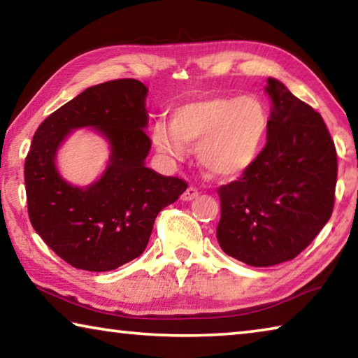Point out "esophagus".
I'll list each match as a JSON object with an SVG mask.
<instances>
[{
	"mask_svg": "<svg viewBox=\"0 0 358 358\" xmlns=\"http://www.w3.org/2000/svg\"><path fill=\"white\" fill-rule=\"evenodd\" d=\"M199 196V189L197 187H194V186H189L187 187V189L181 194V199H183V201H192V199H196Z\"/></svg>",
	"mask_w": 358,
	"mask_h": 358,
	"instance_id": "esophagus-1",
	"label": "esophagus"
}]
</instances>
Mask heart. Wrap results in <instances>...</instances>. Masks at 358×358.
Here are the masks:
<instances>
[{
    "label": "heart",
    "mask_w": 358,
    "mask_h": 358,
    "mask_svg": "<svg viewBox=\"0 0 358 358\" xmlns=\"http://www.w3.org/2000/svg\"><path fill=\"white\" fill-rule=\"evenodd\" d=\"M268 124V112L257 98L208 96L180 104L172 123L157 121L153 142L172 159H183L189 147H197L199 162L211 177L235 178L257 159Z\"/></svg>",
    "instance_id": "heart-1"
}]
</instances>
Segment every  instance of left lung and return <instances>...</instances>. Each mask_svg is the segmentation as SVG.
Instances as JSON below:
<instances>
[{"instance_id": "left-lung-1", "label": "left lung", "mask_w": 358, "mask_h": 358, "mask_svg": "<svg viewBox=\"0 0 358 358\" xmlns=\"http://www.w3.org/2000/svg\"><path fill=\"white\" fill-rule=\"evenodd\" d=\"M266 143L238 180L222 185L216 238L227 256L271 266L308 248L330 220L336 148L320 113L268 78Z\"/></svg>"}]
</instances>
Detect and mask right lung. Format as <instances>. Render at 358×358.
I'll return each mask as SVG.
<instances>
[{
    "label": "right lung",
    "mask_w": 358,
    "mask_h": 358,
    "mask_svg": "<svg viewBox=\"0 0 358 358\" xmlns=\"http://www.w3.org/2000/svg\"><path fill=\"white\" fill-rule=\"evenodd\" d=\"M147 92L136 78L94 85L47 117L33 137L25 159L29 221L76 268L110 271L141 256L157 213L187 187L145 167ZM77 127L98 129L111 143L105 175L88 188L69 185L55 167L59 143Z\"/></svg>",
    "instance_id": "1"
}]
</instances>
